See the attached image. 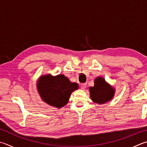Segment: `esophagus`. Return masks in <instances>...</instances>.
Returning <instances> with one entry per match:
<instances>
[{"mask_svg": "<svg viewBox=\"0 0 147 147\" xmlns=\"http://www.w3.org/2000/svg\"><path fill=\"white\" fill-rule=\"evenodd\" d=\"M86 86H87L86 84H82L80 85V88L82 89H85V88H86Z\"/></svg>", "mask_w": 147, "mask_h": 147, "instance_id": "34e87169", "label": "esophagus"}]
</instances>
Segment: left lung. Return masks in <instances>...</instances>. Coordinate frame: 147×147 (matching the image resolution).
<instances>
[{
    "label": "left lung",
    "instance_id": "1",
    "mask_svg": "<svg viewBox=\"0 0 147 147\" xmlns=\"http://www.w3.org/2000/svg\"><path fill=\"white\" fill-rule=\"evenodd\" d=\"M89 90L92 100L100 104L111 100L114 94V90L101 77L95 80L94 87H90Z\"/></svg>",
    "mask_w": 147,
    "mask_h": 147
}]
</instances>
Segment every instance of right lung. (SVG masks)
Listing matches in <instances>:
<instances>
[{"label":"right lung","instance_id":"obj_1","mask_svg":"<svg viewBox=\"0 0 147 147\" xmlns=\"http://www.w3.org/2000/svg\"><path fill=\"white\" fill-rule=\"evenodd\" d=\"M78 88L76 83H71L63 74L40 77L37 89L42 99L50 105L60 108L67 103L71 94Z\"/></svg>","mask_w":147,"mask_h":147}]
</instances>
